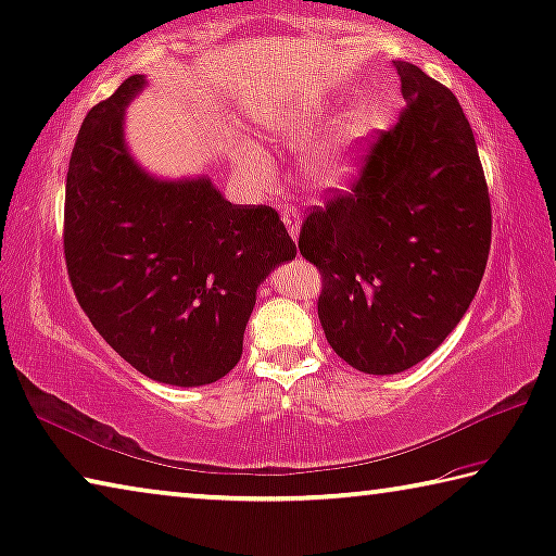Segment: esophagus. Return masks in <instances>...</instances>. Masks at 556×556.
<instances>
[{"label": "esophagus", "instance_id": "34e87169", "mask_svg": "<svg viewBox=\"0 0 556 556\" xmlns=\"http://www.w3.org/2000/svg\"><path fill=\"white\" fill-rule=\"evenodd\" d=\"M281 223H285L289 237H292V240L296 242L299 240V227H302V217H299L296 210L285 207V213H281Z\"/></svg>", "mask_w": 556, "mask_h": 556}]
</instances>
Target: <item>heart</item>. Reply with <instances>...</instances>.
Listing matches in <instances>:
<instances>
[{
	"instance_id": "b5f03b06",
	"label": "heart",
	"mask_w": 556,
	"mask_h": 556,
	"mask_svg": "<svg viewBox=\"0 0 556 556\" xmlns=\"http://www.w3.org/2000/svg\"><path fill=\"white\" fill-rule=\"evenodd\" d=\"M329 105L312 103L306 109L289 113L279 128H271L277 138L302 140L312 134V128L326 118ZM383 128V109L374 99H361L351 103L341 113L337 126L314 148L312 155L304 161V173L312 188L319 192H339L346 190L356 180L366 155L371 151L378 130ZM235 165L242 173L257 180H267L271 175V163L264 151L252 143H240L235 148Z\"/></svg>"
}]
</instances>
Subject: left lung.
I'll list each match as a JSON object with an SVG mask.
<instances>
[{"mask_svg":"<svg viewBox=\"0 0 556 556\" xmlns=\"http://www.w3.org/2000/svg\"><path fill=\"white\" fill-rule=\"evenodd\" d=\"M405 111L371 148L354 190L316 207L299 252L324 277L319 321L331 349L374 376L401 374L445 341L478 292L490 198L455 96L395 61Z\"/></svg>","mask_w":556,"mask_h":556,"instance_id":"8db88e82","label":"left lung"}]
</instances>
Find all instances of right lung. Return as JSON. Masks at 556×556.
<instances>
[{
    "label": "right lung",
    "mask_w": 556,
    "mask_h": 556,
    "mask_svg": "<svg viewBox=\"0 0 556 556\" xmlns=\"http://www.w3.org/2000/svg\"><path fill=\"white\" fill-rule=\"evenodd\" d=\"M126 78L88 111L66 173L64 252L96 331L157 383H215L242 356L257 289L296 257L275 210L232 205L207 175L161 178L136 161Z\"/></svg>",
    "instance_id": "obj_1"
}]
</instances>
